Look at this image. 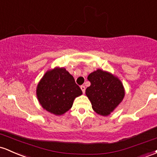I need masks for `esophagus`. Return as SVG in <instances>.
Instances as JSON below:
<instances>
[{
  "label": "esophagus",
  "instance_id": "1",
  "mask_svg": "<svg viewBox=\"0 0 157 157\" xmlns=\"http://www.w3.org/2000/svg\"><path fill=\"white\" fill-rule=\"evenodd\" d=\"M80 89H81L82 93H85V91H86L85 86H80Z\"/></svg>",
  "mask_w": 157,
  "mask_h": 157
}]
</instances>
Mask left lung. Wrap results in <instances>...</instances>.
Wrapping results in <instances>:
<instances>
[{
  "label": "left lung",
  "instance_id": "8db88e82",
  "mask_svg": "<svg viewBox=\"0 0 157 157\" xmlns=\"http://www.w3.org/2000/svg\"><path fill=\"white\" fill-rule=\"evenodd\" d=\"M91 86L86 94L98 114L106 116L121 102L124 97L123 85L117 77L98 69L88 76Z\"/></svg>",
  "mask_w": 157,
  "mask_h": 157
}]
</instances>
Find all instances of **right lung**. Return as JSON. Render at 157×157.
<instances>
[{
	"label": "right lung",
	"mask_w": 157,
	"mask_h": 157,
	"mask_svg": "<svg viewBox=\"0 0 157 157\" xmlns=\"http://www.w3.org/2000/svg\"><path fill=\"white\" fill-rule=\"evenodd\" d=\"M39 103L47 111L54 115H63L71 108L76 97L82 91L65 68H55L48 71L37 86Z\"/></svg>",
	"instance_id": "1"
}]
</instances>
